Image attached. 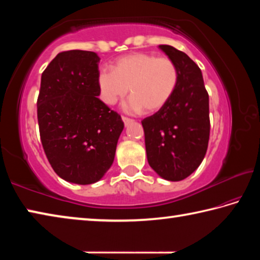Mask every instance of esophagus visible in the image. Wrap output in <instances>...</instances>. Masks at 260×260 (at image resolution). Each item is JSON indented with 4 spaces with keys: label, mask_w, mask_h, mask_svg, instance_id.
<instances>
[{
    "label": "esophagus",
    "mask_w": 260,
    "mask_h": 260,
    "mask_svg": "<svg viewBox=\"0 0 260 260\" xmlns=\"http://www.w3.org/2000/svg\"><path fill=\"white\" fill-rule=\"evenodd\" d=\"M122 119V121H124V124H125V126H128L129 124H132V122H133L134 120L133 119H129V118H127V117H122L121 118Z\"/></svg>",
    "instance_id": "1"
}]
</instances>
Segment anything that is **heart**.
Returning <instances> with one entry per match:
<instances>
[{"label":"heart","mask_w":260,"mask_h":260,"mask_svg":"<svg viewBox=\"0 0 260 260\" xmlns=\"http://www.w3.org/2000/svg\"><path fill=\"white\" fill-rule=\"evenodd\" d=\"M101 98L108 105L131 91L125 103L131 112H156L165 107L177 89L179 72L172 60L144 52L121 57L114 70L101 69L98 77Z\"/></svg>","instance_id":"1"}]
</instances>
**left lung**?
Here are the masks:
<instances>
[{"label": "left lung", "mask_w": 260, "mask_h": 260, "mask_svg": "<svg viewBox=\"0 0 260 260\" xmlns=\"http://www.w3.org/2000/svg\"><path fill=\"white\" fill-rule=\"evenodd\" d=\"M159 49L179 72L177 89L165 107L142 120L149 165L160 178L181 181L189 177L208 150L209 94L201 69L172 46Z\"/></svg>", "instance_id": "1"}]
</instances>
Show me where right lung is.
Wrapping results in <instances>:
<instances>
[{
  "instance_id": "add662e5",
  "label": "right lung",
  "mask_w": 260,
  "mask_h": 260,
  "mask_svg": "<svg viewBox=\"0 0 260 260\" xmlns=\"http://www.w3.org/2000/svg\"><path fill=\"white\" fill-rule=\"evenodd\" d=\"M100 57L59 52L41 77L38 121L56 174L77 184L98 182L111 167L124 122L99 99Z\"/></svg>"
}]
</instances>
